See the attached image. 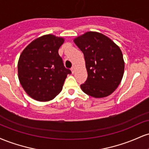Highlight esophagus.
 <instances>
[{"mask_svg": "<svg viewBox=\"0 0 149 149\" xmlns=\"http://www.w3.org/2000/svg\"><path fill=\"white\" fill-rule=\"evenodd\" d=\"M71 72H72V73H74L75 72V70H76V68H75V66H72V67H71Z\"/></svg>", "mask_w": 149, "mask_h": 149, "instance_id": "34e87169", "label": "esophagus"}]
</instances>
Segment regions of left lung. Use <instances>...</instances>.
Masks as SVG:
<instances>
[{
  "mask_svg": "<svg viewBox=\"0 0 149 149\" xmlns=\"http://www.w3.org/2000/svg\"><path fill=\"white\" fill-rule=\"evenodd\" d=\"M84 54L88 78L82 90L95 98L107 97L118 88L124 73L125 63L120 47L97 32H87L74 39Z\"/></svg>",
  "mask_w": 149,
  "mask_h": 149,
  "instance_id": "8db88e82",
  "label": "left lung"
}]
</instances>
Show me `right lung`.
Returning <instances> with one entry per match:
<instances>
[{"instance_id":"add662e5","label":"right lung","mask_w":149,"mask_h":149,"mask_svg":"<svg viewBox=\"0 0 149 149\" xmlns=\"http://www.w3.org/2000/svg\"><path fill=\"white\" fill-rule=\"evenodd\" d=\"M62 38L45 35L36 39L24 49L18 61L19 80L31 98L40 102L52 100L62 90L68 74L58 50Z\"/></svg>"}]
</instances>
